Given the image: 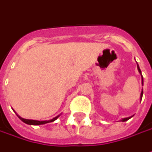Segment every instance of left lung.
Instances as JSON below:
<instances>
[{
    "instance_id": "left-lung-1",
    "label": "left lung",
    "mask_w": 152,
    "mask_h": 152,
    "mask_svg": "<svg viewBox=\"0 0 152 152\" xmlns=\"http://www.w3.org/2000/svg\"><path fill=\"white\" fill-rule=\"evenodd\" d=\"M137 67H138L139 72H140V73L141 74V71H140V68H139V66H138V65H137ZM142 83H143V79H142ZM142 96H143V91L141 92V94H140V97H141V98H142ZM131 118V117H129V118H123V119H122V121H124H124H127V120H128V119H129V118Z\"/></svg>"
}]
</instances>
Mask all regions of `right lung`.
I'll list each match as a JSON object with an SVG mask.
<instances>
[{"mask_svg": "<svg viewBox=\"0 0 152 152\" xmlns=\"http://www.w3.org/2000/svg\"><path fill=\"white\" fill-rule=\"evenodd\" d=\"M59 117V115L58 116H56L55 118H52V119H50V120H45V121H39V120H32V119H25V118H21L20 116H18V118L24 122L25 124H31V125H39V124H45L47 123H50V122H53V121H55V119H57Z\"/></svg>", "mask_w": 152, "mask_h": 152, "instance_id": "obj_1", "label": "right lung"}]
</instances>
